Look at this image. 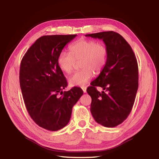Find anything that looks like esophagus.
I'll use <instances>...</instances> for the list:
<instances>
[{"label": "esophagus", "mask_w": 159, "mask_h": 159, "mask_svg": "<svg viewBox=\"0 0 159 159\" xmlns=\"http://www.w3.org/2000/svg\"><path fill=\"white\" fill-rule=\"evenodd\" d=\"M81 89H82V90H83L84 93H86V87H85V86H83V87H81Z\"/></svg>", "instance_id": "1"}]
</instances>
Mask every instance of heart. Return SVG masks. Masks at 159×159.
Returning a JSON list of instances; mask_svg holds the SVG:
<instances>
[{
  "label": "heart",
  "instance_id": "b5f03b06",
  "mask_svg": "<svg viewBox=\"0 0 159 159\" xmlns=\"http://www.w3.org/2000/svg\"><path fill=\"white\" fill-rule=\"evenodd\" d=\"M70 53L62 51L57 57V65L64 73L70 74L74 70L75 61L81 60L82 69L76 71L68 80L71 86L85 85L92 78L93 71L99 73L106 64L108 51L102 43L93 40L81 39L71 44Z\"/></svg>",
  "mask_w": 159,
  "mask_h": 159
}]
</instances>
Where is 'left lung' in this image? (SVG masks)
<instances>
[{
    "instance_id": "8db88e82",
    "label": "left lung",
    "mask_w": 159,
    "mask_h": 159,
    "mask_svg": "<svg viewBox=\"0 0 159 159\" xmlns=\"http://www.w3.org/2000/svg\"><path fill=\"white\" fill-rule=\"evenodd\" d=\"M102 39L108 54L106 64L87 89L91 98L90 111L95 121L106 127L122 123L131 113L139 86L136 56L129 43L119 34L102 32L86 34ZM96 87L105 92L99 93Z\"/></svg>"
}]
</instances>
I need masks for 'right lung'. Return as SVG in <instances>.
I'll list each match as a JSON object with an SVG mask.
<instances>
[{
    "label": "right lung",
    "mask_w": 159,
    "mask_h": 159,
    "mask_svg": "<svg viewBox=\"0 0 159 159\" xmlns=\"http://www.w3.org/2000/svg\"><path fill=\"white\" fill-rule=\"evenodd\" d=\"M77 34L43 36L27 50L20 67V85L26 108L38 125L52 131L67 125L72 107L84 91L67 81L57 65V57ZM59 93L63 95L58 97Z\"/></svg>",
    "instance_id": "obj_1"
}]
</instances>
